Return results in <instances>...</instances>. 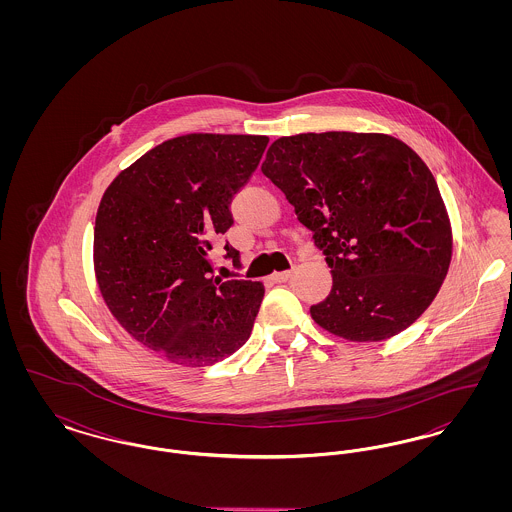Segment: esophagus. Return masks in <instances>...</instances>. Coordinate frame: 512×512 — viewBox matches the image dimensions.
Instances as JSON below:
<instances>
[{
  "label": "esophagus",
  "instance_id": "obj_1",
  "mask_svg": "<svg viewBox=\"0 0 512 512\" xmlns=\"http://www.w3.org/2000/svg\"><path fill=\"white\" fill-rule=\"evenodd\" d=\"M290 276H292V272H290V270H282V272H274V274H270V280H272V282H286Z\"/></svg>",
  "mask_w": 512,
  "mask_h": 512
}]
</instances>
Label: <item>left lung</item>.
<instances>
[{"label": "left lung", "instance_id": "1", "mask_svg": "<svg viewBox=\"0 0 512 512\" xmlns=\"http://www.w3.org/2000/svg\"><path fill=\"white\" fill-rule=\"evenodd\" d=\"M263 174L332 268L311 317L334 336L382 341L420 317L447 276L453 234L434 174L388 134L307 132L268 147Z\"/></svg>", "mask_w": 512, "mask_h": 512}]
</instances>
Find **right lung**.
<instances>
[{
	"label": "right lung",
	"instance_id": "1",
	"mask_svg": "<svg viewBox=\"0 0 512 512\" xmlns=\"http://www.w3.org/2000/svg\"><path fill=\"white\" fill-rule=\"evenodd\" d=\"M267 136L186 134L109 184L94 228V268L111 315L140 343L182 366L215 365L244 345L265 286L213 276L211 242L257 169ZM240 263V251L224 245Z\"/></svg>",
	"mask_w": 512,
	"mask_h": 512
}]
</instances>
